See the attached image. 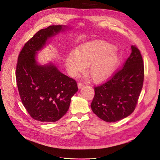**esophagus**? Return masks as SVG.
<instances>
[{
    "label": "esophagus",
    "instance_id": "esophagus-1",
    "mask_svg": "<svg viewBox=\"0 0 160 160\" xmlns=\"http://www.w3.org/2000/svg\"><path fill=\"white\" fill-rule=\"evenodd\" d=\"M83 83H80V82H79V83H78V88L80 89V88H81L82 87H83Z\"/></svg>",
    "mask_w": 160,
    "mask_h": 160
}]
</instances>
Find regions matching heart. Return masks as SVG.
Returning <instances> with one entry per match:
<instances>
[{"label": "heart", "mask_w": 160, "mask_h": 160, "mask_svg": "<svg viewBox=\"0 0 160 160\" xmlns=\"http://www.w3.org/2000/svg\"><path fill=\"white\" fill-rule=\"evenodd\" d=\"M120 61V55L113 45L104 41H94L81 45L77 51L68 54L65 64L72 77H77L88 67V73L96 83L109 78Z\"/></svg>", "instance_id": "heart-1"}]
</instances>
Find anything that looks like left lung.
Instances as JSON below:
<instances>
[{"mask_svg":"<svg viewBox=\"0 0 160 160\" xmlns=\"http://www.w3.org/2000/svg\"><path fill=\"white\" fill-rule=\"evenodd\" d=\"M131 51L122 69L107 82L94 88L91 109L106 122L127 117L138 103L144 82V64L139 50L132 45Z\"/></svg>","mask_w":160,"mask_h":160,"instance_id":"1","label":"left lung"}]
</instances>
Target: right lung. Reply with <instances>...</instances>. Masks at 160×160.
I'll return each mask as SVG.
<instances>
[{
  "label": "right lung",
  "mask_w": 160,
  "mask_h": 160,
  "mask_svg": "<svg viewBox=\"0 0 160 160\" xmlns=\"http://www.w3.org/2000/svg\"><path fill=\"white\" fill-rule=\"evenodd\" d=\"M70 27L52 25L39 30L24 45L18 58L16 82L22 104L30 115L42 122H54L69 109L71 99L78 91L75 80L62 73L52 61L42 64L37 54L49 40L71 31Z\"/></svg>",
  "instance_id": "right-lung-1"
}]
</instances>
